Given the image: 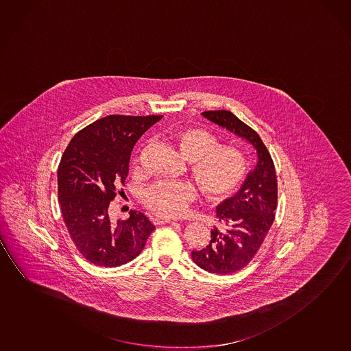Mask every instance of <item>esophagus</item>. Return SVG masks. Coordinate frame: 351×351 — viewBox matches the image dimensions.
<instances>
[{"label": "esophagus", "instance_id": "1", "mask_svg": "<svg viewBox=\"0 0 351 351\" xmlns=\"http://www.w3.org/2000/svg\"><path fill=\"white\" fill-rule=\"evenodd\" d=\"M171 221H173L171 219L162 217V216H154V217H152V222H153L154 225H162V223H169V222Z\"/></svg>", "mask_w": 351, "mask_h": 351}]
</instances>
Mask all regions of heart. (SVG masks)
I'll list each match as a JSON object with an SVG mask.
<instances>
[{
    "mask_svg": "<svg viewBox=\"0 0 351 351\" xmlns=\"http://www.w3.org/2000/svg\"><path fill=\"white\" fill-rule=\"evenodd\" d=\"M169 140L189 162V173L208 200L227 199L247 178L248 162L242 152L236 147L219 145V138L209 131L182 128L173 131ZM138 160L137 156L135 164ZM195 197L197 189L191 182L162 181L145 189L142 202L156 215L173 217L182 214Z\"/></svg>",
    "mask_w": 351,
    "mask_h": 351,
    "instance_id": "b5f03b06",
    "label": "heart"
}]
</instances>
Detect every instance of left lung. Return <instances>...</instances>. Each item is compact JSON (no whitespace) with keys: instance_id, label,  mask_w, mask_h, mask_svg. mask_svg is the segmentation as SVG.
<instances>
[{"instance_id":"left-lung-1","label":"left lung","mask_w":351,"mask_h":351,"mask_svg":"<svg viewBox=\"0 0 351 351\" xmlns=\"http://www.w3.org/2000/svg\"><path fill=\"white\" fill-rule=\"evenodd\" d=\"M203 117L248 141L256 149L258 164L237 195L216 208L215 226L205 248L192 252L200 269L228 275L253 260L274 223L277 178L270 153L256 131L228 110H209Z\"/></svg>"}]
</instances>
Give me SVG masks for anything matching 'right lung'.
<instances>
[{"mask_svg": "<svg viewBox=\"0 0 351 351\" xmlns=\"http://www.w3.org/2000/svg\"><path fill=\"white\" fill-rule=\"evenodd\" d=\"M162 115H108L87 125L65 148L58 167V198L65 226L92 264L117 267L142 252L154 225L141 211L112 221L110 202L124 191L130 156L141 136Z\"/></svg>", "mask_w": 351, "mask_h": 351, "instance_id": "add662e5", "label": "right lung"}]
</instances>
